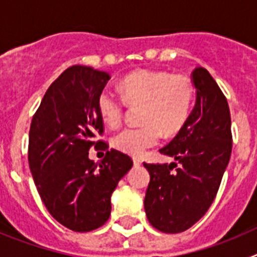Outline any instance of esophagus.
<instances>
[{
    "label": "esophagus",
    "mask_w": 257,
    "mask_h": 257,
    "mask_svg": "<svg viewBox=\"0 0 257 257\" xmlns=\"http://www.w3.org/2000/svg\"><path fill=\"white\" fill-rule=\"evenodd\" d=\"M133 160H134V165H135V166H140L143 163V161L140 160L139 157H134Z\"/></svg>",
    "instance_id": "esophagus-1"
}]
</instances>
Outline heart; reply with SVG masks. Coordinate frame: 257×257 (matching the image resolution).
I'll list each match as a JSON object with an SVG mask.
<instances>
[{"mask_svg":"<svg viewBox=\"0 0 257 257\" xmlns=\"http://www.w3.org/2000/svg\"><path fill=\"white\" fill-rule=\"evenodd\" d=\"M122 96L103 90L97 96V110L109 126L122 121L124 106L143 104L140 127H124L113 138L114 148L143 156L147 149L161 142L163 131L175 134L190 114L194 87L188 77L162 70L140 69L127 74L119 82Z\"/></svg>","mask_w":257,"mask_h":257,"instance_id":"heart-1","label":"heart"}]
</instances>
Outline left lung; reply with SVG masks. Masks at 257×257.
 <instances>
[{
    "label": "left lung",
    "mask_w": 257,
    "mask_h": 257,
    "mask_svg": "<svg viewBox=\"0 0 257 257\" xmlns=\"http://www.w3.org/2000/svg\"><path fill=\"white\" fill-rule=\"evenodd\" d=\"M196 105L178 135L161 149L172 163H145L151 175L144 208L163 233H181L201 219L216 197L231 154L230 110L207 69L192 73Z\"/></svg>",
    "instance_id": "left-lung-1"
}]
</instances>
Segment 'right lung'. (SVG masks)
Returning a JSON list of instances; mask_svg holds the SVG:
<instances>
[{
  "label": "right lung",
  "instance_id": "right-lung-1",
  "mask_svg": "<svg viewBox=\"0 0 257 257\" xmlns=\"http://www.w3.org/2000/svg\"><path fill=\"white\" fill-rule=\"evenodd\" d=\"M110 76L72 65L50 85L29 128L28 162L40 197L51 216L73 231H91L110 215V196L133 167L130 156L108 149L97 96ZM91 146L106 151L99 167Z\"/></svg>",
  "mask_w": 257,
  "mask_h": 257
}]
</instances>
